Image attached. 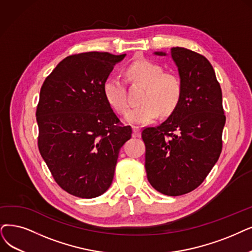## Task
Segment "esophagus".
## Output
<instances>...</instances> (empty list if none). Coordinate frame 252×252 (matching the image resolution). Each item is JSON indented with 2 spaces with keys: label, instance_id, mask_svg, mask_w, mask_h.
I'll use <instances>...</instances> for the list:
<instances>
[{
  "label": "esophagus",
  "instance_id": "esophagus-1",
  "mask_svg": "<svg viewBox=\"0 0 252 252\" xmlns=\"http://www.w3.org/2000/svg\"><path fill=\"white\" fill-rule=\"evenodd\" d=\"M133 136L134 137L140 136V128L138 126H133Z\"/></svg>",
  "mask_w": 252,
  "mask_h": 252
}]
</instances>
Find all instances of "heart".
<instances>
[{
	"instance_id": "obj_1",
	"label": "heart",
	"mask_w": 252,
	"mask_h": 252,
	"mask_svg": "<svg viewBox=\"0 0 252 252\" xmlns=\"http://www.w3.org/2000/svg\"><path fill=\"white\" fill-rule=\"evenodd\" d=\"M127 75L134 83L145 87L140 95L142 104L130 109L126 120L132 124H146L155 120L159 113L166 116L177 108L182 96V84L174 74L163 72L161 66L149 61L137 60L127 68ZM106 102L119 114H125L128 108L125 88L119 77L108 76L103 84Z\"/></svg>"
}]
</instances>
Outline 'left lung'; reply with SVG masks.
<instances>
[{
	"mask_svg": "<svg viewBox=\"0 0 252 252\" xmlns=\"http://www.w3.org/2000/svg\"><path fill=\"white\" fill-rule=\"evenodd\" d=\"M170 56L178 67L182 96L164 122L144 129L142 137L150 184L165 195L178 196L202 184L217 162L225 116L222 92L208 60L184 47L170 48Z\"/></svg>",
	"mask_w": 252,
	"mask_h": 252,
	"instance_id": "obj_1",
	"label": "left lung"
}]
</instances>
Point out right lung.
<instances>
[{
    "instance_id": "right-lung-1",
    "label": "right lung",
    "mask_w": 252,
    "mask_h": 252,
    "mask_svg": "<svg viewBox=\"0 0 252 252\" xmlns=\"http://www.w3.org/2000/svg\"><path fill=\"white\" fill-rule=\"evenodd\" d=\"M125 56H69L40 90V154L58 185L74 196L93 198L105 192L120 149L131 137V127L120 123L103 95L104 80Z\"/></svg>"
}]
</instances>
